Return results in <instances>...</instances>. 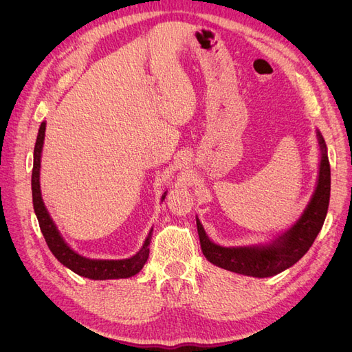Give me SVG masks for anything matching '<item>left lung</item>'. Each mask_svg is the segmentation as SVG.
<instances>
[{"instance_id": "8db88e82", "label": "left lung", "mask_w": 352, "mask_h": 352, "mask_svg": "<svg viewBox=\"0 0 352 352\" xmlns=\"http://www.w3.org/2000/svg\"><path fill=\"white\" fill-rule=\"evenodd\" d=\"M317 138L322 151L320 172H318L314 195L300 220L269 245L225 248L208 239L204 228L197 219L201 250L210 263L239 274L252 276V278H270L289 269L310 250L318 232L322 230L330 198V164L326 142L320 132H317Z\"/></svg>"}]
</instances>
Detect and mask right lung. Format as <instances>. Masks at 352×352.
I'll list each match as a JSON object with an SVG mask.
<instances>
[{"label": "right lung", "instance_id": "obj_1", "mask_svg": "<svg viewBox=\"0 0 352 352\" xmlns=\"http://www.w3.org/2000/svg\"><path fill=\"white\" fill-rule=\"evenodd\" d=\"M45 126L47 123L42 122L35 150H34V168H32V199H34L35 214L39 221V228L42 235L45 238V242L54 257L67 269L74 272L83 278L94 279V280H105V279H126L140 273L144 267V264L150 255V245L153 229L148 233V236L142 245L140 252H136L133 257L126 260H89L82 257L78 252H74L69 245L61 238L60 232L57 230L54 221L51 220L48 211L44 206V201L41 197V186H39V168H41V153L42 145H44L45 138ZM166 198V192L162 197V201Z\"/></svg>", "mask_w": 352, "mask_h": 352}]
</instances>
